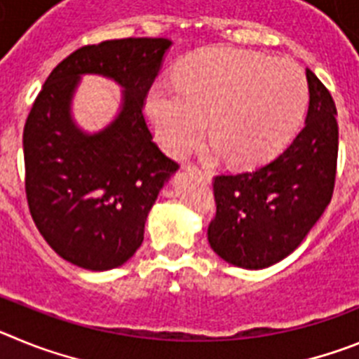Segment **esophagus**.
<instances>
[{
	"label": "esophagus",
	"mask_w": 359,
	"mask_h": 359,
	"mask_svg": "<svg viewBox=\"0 0 359 359\" xmlns=\"http://www.w3.org/2000/svg\"><path fill=\"white\" fill-rule=\"evenodd\" d=\"M189 169H190V170H194V172H198L199 176H203V177H205V180H210V174H208L207 170L199 169L198 165H192V167H189Z\"/></svg>",
	"instance_id": "1"
}]
</instances>
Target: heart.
Here are the masks:
<instances>
[{
	"label": "heart",
	"instance_id": "obj_1",
	"mask_svg": "<svg viewBox=\"0 0 359 359\" xmlns=\"http://www.w3.org/2000/svg\"><path fill=\"white\" fill-rule=\"evenodd\" d=\"M177 88L154 84L145 113L160 144L183 154L198 144L210 116L212 151L253 167L290 144L307 106L304 72L261 52L212 48L189 57L176 72Z\"/></svg>",
	"mask_w": 359,
	"mask_h": 359
}]
</instances>
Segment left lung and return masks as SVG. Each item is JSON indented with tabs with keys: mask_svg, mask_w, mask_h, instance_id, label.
Here are the masks:
<instances>
[{
	"mask_svg": "<svg viewBox=\"0 0 359 359\" xmlns=\"http://www.w3.org/2000/svg\"><path fill=\"white\" fill-rule=\"evenodd\" d=\"M306 126L273 161L241 174L215 176V217L208 243L239 268L262 269L300 246L331 203L338 161V122L331 93L306 69Z\"/></svg>",
	"mask_w": 359,
	"mask_h": 359,
	"instance_id": "1",
	"label": "left lung"
}]
</instances>
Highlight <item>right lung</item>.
<instances>
[{"mask_svg":"<svg viewBox=\"0 0 359 359\" xmlns=\"http://www.w3.org/2000/svg\"><path fill=\"white\" fill-rule=\"evenodd\" d=\"M163 37L88 44L53 68L23 131L25 190L32 219L65 261L106 271L128 262L144 241L147 214L180 165L165 156L144 115V102L170 46ZM84 72L124 86L119 116L86 135L69 115Z\"/></svg>","mask_w":359,"mask_h":359,"instance_id":"1","label":"right lung"}]
</instances>
